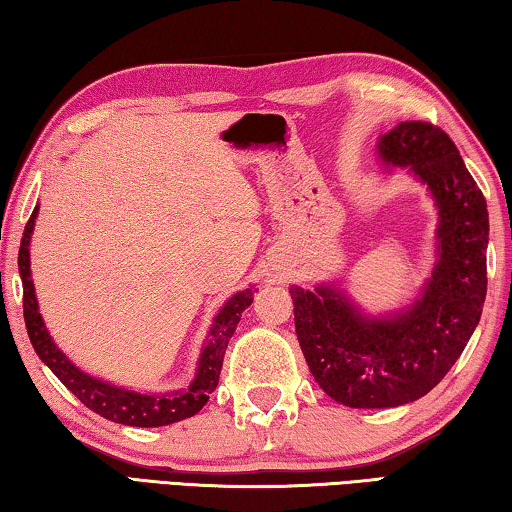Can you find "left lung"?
Listing matches in <instances>:
<instances>
[{
  "label": "left lung",
  "instance_id": "8db88e82",
  "mask_svg": "<svg viewBox=\"0 0 512 512\" xmlns=\"http://www.w3.org/2000/svg\"><path fill=\"white\" fill-rule=\"evenodd\" d=\"M386 171L406 169L438 210L436 264L411 302L370 314L339 284H291L300 350L318 386L350 409H393L443 379L481 320L488 205L449 135L402 121L377 140Z\"/></svg>",
  "mask_w": 512,
  "mask_h": 512
}]
</instances>
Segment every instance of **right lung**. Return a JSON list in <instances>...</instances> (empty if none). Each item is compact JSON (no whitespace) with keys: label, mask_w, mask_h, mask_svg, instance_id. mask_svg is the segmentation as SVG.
Instances as JSON below:
<instances>
[{"label":"right lung","mask_w":512,"mask_h":512,"mask_svg":"<svg viewBox=\"0 0 512 512\" xmlns=\"http://www.w3.org/2000/svg\"><path fill=\"white\" fill-rule=\"evenodd\" d=\"M38 210L40 205H36L27 228H24L17 266H20L24 289V323H27L31 345L40 361L45 363V366L54 372L69 391L88 406V409L99 413L101 418L106 420L128 424V427H164V424H173L196 415L207 404V400H210L216 384H219L225 348H228V341L232 339V334H235L244 309L250 307V302H253V293L257 289L248 287L225 300V305L219 309V314L214 316L210 332L205 336L201 354H198L196 361L194 379L189 381V386L178 388V391L149 393L110 384V381L94 377L90 372L76 366V363L58 348L54 339H51L45 320H42L36 287H33L31 280V235L33 228H36Z\"/></svg>","instance_id":"add662e5"}]
</instances>
